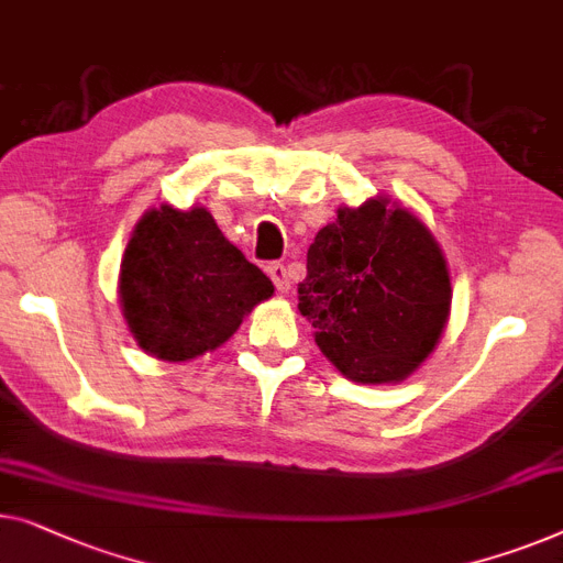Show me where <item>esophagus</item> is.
<instances>
[{"label":"esophagus","mask_w":563,"mask_h":563,"mask_svg":"<svg viewBox=\"0 0 563 563\" xmlns=\"http://www.w3.org/2000/svg\"><path fill=\"white\" fill-rule=\"evenodd\" d=\"M266 272H268V276H272L276 291H282V295H287V291L291 289L287 266H284V264H268Z\"/></svg>","instance_id":"esophagus-1"}]
</instances>
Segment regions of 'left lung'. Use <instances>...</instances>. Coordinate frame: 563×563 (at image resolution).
<instances>
[{
	"mask_svg": "<svg viewBox=\"0 0 563 563\" xmlns=\"http://www.w3.org/2000/svg\"><path fill=\"white\" fill-rule=\"evenodd\" d=\"M299 312L314 342L355 383H398L427 361L450 317L442 249L417 216L388 198L340 208L314 235Z\"/></svg>",
	"mask_w": 563,
	"mask_h": 563,
	"instance_id": "8db88e82",
	"label": "left lung"
}]
</instances>
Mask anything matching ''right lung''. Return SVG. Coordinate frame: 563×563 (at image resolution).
I'll return each instance as SVG.
<instances>
[{"label":"right lung","mask_w":563,"mask_h":563,"mask_svg":"<svg viewBox=\"0 0 563 563\" xmlns=\"http://www.w3.org/2000/svg\"><path fill=\"white\" fill-rule=\"evenodd\" d=\"M274 284L206 208H152L126 243L119 299L144 353L180 363L233 335Z\"/></svg>","instance_id":"obj_1"}]
</instances>
